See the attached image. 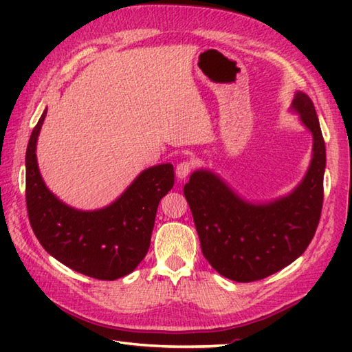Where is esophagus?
Here are the masks:
<instances>
[{
	"mask_svg": "<svg viewBox=\"0 0 352 352\" xmlns=\"http://www.w3.org/2000/svg\"><path fill=\"white\" fill-rule=\"evenodd\" d=\"M192 170H193V162H190V160H182L180 163L177 164L175 174H177L178 178H186V177L190 174Z\"/></svg>",
	"mask_w": 352,
	"mask_h": 352,
	"instance_id": "1",
	"label": "esophagus"
}]
</instances>
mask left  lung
<instances>
[{
    "instance_id": "left-lung-1",
    "label": "left lung",
    "mask_w": 352,
    "mask_h": 352,
    "mask_svg": "<svg viewBox=\"0 0 352 352\" xmlns=\"http://www.w3.org/2000/svg\"><path fill=\"white\" fill-rule=\"evenodd\" d=\"M294 109L313 134V159L302 183L289 197L250 204L207 170L193 172L184 186L201 251L226 278H266L300 257L316 233L324 204L325 142L309 95L298 92Z\"/></svg>"
}]
</instances>
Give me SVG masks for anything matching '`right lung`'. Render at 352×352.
<instances>
[{
	"mask_svg": "<svg viewBox=\"0 0 352 352\" xmlns=\"http://www.w3.org/2000/svg\"><path fill=\"white\" fill-rule=\"evenodd\" d=\"M47 115L32 131L25 154V201L30 226L52 257L96 280H116L134 271L149 250L157 207L174 188L170 163L153 166L133 182L121 198L96 212L60 203L43 184L36 142Z\"/></svg>",
	"mask_w": 352,
	"mask_h": 352,
	"instance_id": "add662e5",
	"label": "right lung"
}]
</instances>
